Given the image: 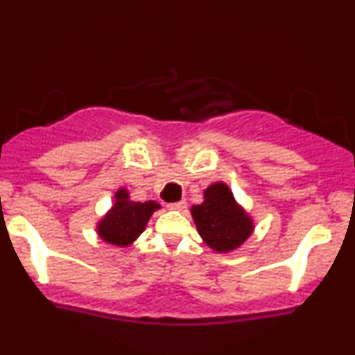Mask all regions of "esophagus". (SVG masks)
<instances>
[{"mask_svg": "<svg viewBox=\"0 0 355 355\" xmlns=\"http://www.w3.org/2000/svg\"><path fill=\"white\" fill-rule=\"evenodd\" d=\"M168 209H171V211H182V209H185V200H178V202L168 204Z\"/></svg>", "mask_w": 355, "mask_h": 355, "instance_id": "esophagus-1", "label": "esophagus"}]
</instances>
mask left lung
Listing matches in <instances>:
<instances>
[{
	"label": "left lung",
	"instance_id": "8db88e82",
	"mask_svg": "<svg viewBox=\"0 0 355 355\" xmlns=\"http://www.w3.org/2000/svg\"><path fill=\"white\" fill-rule=\"evenodd\" d=\"M193 223L204 243L214 252L226 253L243 245L253 231V221L234 200L233 192L223 182L204 190V202L192 206Z\"/></svg>",
	"mask_w": 355,
	"mask_h": 355
}]
</instances>
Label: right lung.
I'll list each match as a JSON object with an SVG mask.
<instances>
[{"mask_svg": "<svg viewBox=\"0 0 355 355\" xmlns=\"http://www.w3.org/2000/svg\"><path fill=\"white\" fill-rule=\"evenodd\" d=\"M159 209L155 200L134 202L125 189L115 192V204L96 225V233L103 241L117 246H129L144 231L153 212Z\"/></svg>", "mask_w": 355, "mask_h": 355, "instance_id": "1", "label": "right lung"}]
</instances>
